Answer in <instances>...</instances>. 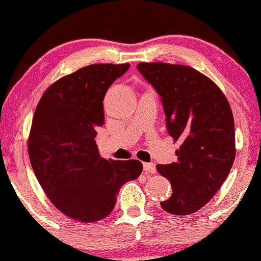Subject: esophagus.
Returning a JSON list of instances; mask_svg holds the SVG:
<instances>
[{
    "label": "esophagus",
    "mask_w": 261,
    "mask_h": 261,
    "mask_svg": "<svg viewBox=\"0 0 261 261\" xmlns=\"http://www.w3.org/2000/svg\"><path fill=\"white\" fill-rule=\"evenodd\" d=\"M144 172L146 174H155V172H156L155 164H152V163H144Z\"/></svg>",
    "instance_id": "esophagus-1"
}]
</instances>
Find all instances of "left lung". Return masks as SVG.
<instances>
[{
  "mask_svg": "<svg viewBox=\"0 0 261 261\" xmlns=\"http://www.w3.org/2000/svg\"><path fill=\"white\" fill-rule=\"evenodd\" d=\"M138 69L162 98L177 162L156 165L173 193L160 202L172 215H191L208 203L235 160V125L227 98L215 82L191 67L139 63Z\"/></svg>",
  "mask_w": 261,
  "mask_h": 261,
  "instance_id": "left-lung-1",
  "label": "left lung"
}]
</instances>
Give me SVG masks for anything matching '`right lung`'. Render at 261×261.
I'll return each instance as SVG.
<instances>
[{
    "instance_id": "add662e5",
    "label": "right lung",
    "mask_w": 261,
    "mask_h": 261,
    "mask_svg": "<svg viewBox=\"0 0 261 261\" xmlns=\"http://www.w3.org/2000/svg\"><path fill=\"white\" fill-rule=\"evenodd\" d=\"M128 68L87 65L54 82L36 106L28 141L31 167L51 203L73 220L107 217L122 184L143 172L139 160L102 158L94 141L107 89Z\"/></svg>"
}]
</instances>
